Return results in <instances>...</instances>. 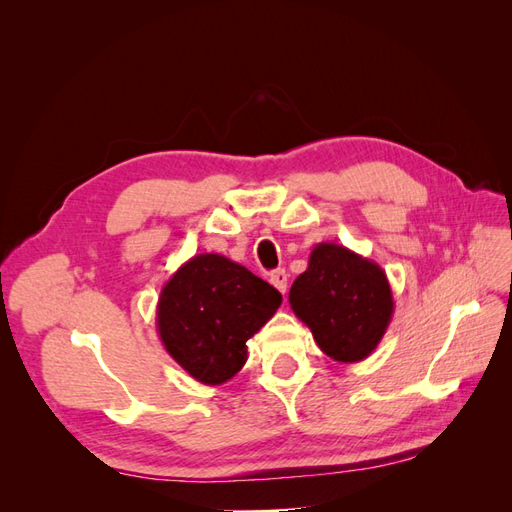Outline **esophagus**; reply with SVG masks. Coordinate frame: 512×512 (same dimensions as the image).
Returning a JSON list of instances; mask_svg holds the SVG:
<instances>
[{"label":"esophagus","instance_id":"esophagus-1","mask_svg":"<svg viewBox=\"0 0 512 512\" xmlns=\"http://www.w3.org/2000/svg\"><path fill=\"white\" fill-rule=\"evenodd\" d=\"M271 284L284 294V292H286V288H288V273H286L284 269H280V271H273V273H271Z\"/></svg>","mask_w":512,"mask_h":512}]
</instances>
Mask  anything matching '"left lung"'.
Here are the masks:
<instances>
[{"mask_svg":"<svg viewBox=\"0 0 512 512\" xmlns=\"http://www.w3.org/2000/svg\"><path fill=\"white\" fill-rule=\"evenodd\" d=\"M288 301L318 348L339 363L367 359L395 312L391 284L380 265L337 243L314 247Z\"/></svg>","mask_w":512,"mask_h":512,"instance_id":"8db88e82","label":"left lung"}]
</instances>
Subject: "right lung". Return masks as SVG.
<instances>
[{
	"instance_id": "right-lung-1",
	"label": "right lung",
	"mask_w": 512,
	"mask_h": 512,
	"mask_svg": "<svg viewBox=\"0 0 512 512\" xmlns=\"http://www.w3.org/2000/svg\"><path fill=\"white\" fill-rule=\"evenodd\" d=\"M280 305L282 294L239 262L196 254L160 292L158 335L194 380L220 386L245 365V342Z\"/></svg>"
}]
</instances>
